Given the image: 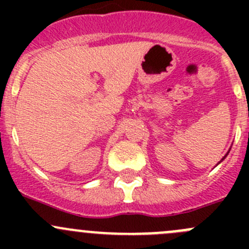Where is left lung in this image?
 <instances>
[{
  "mask_svg": "<svg viewBox=\"0 0 249 249\" xmlns=\"http://www.w3.org/2000/svg\"><path fill=\"white\" fill-rule=\"evenodd\" d=\"M227 155H228V154H227ZM227 155H225V157H227ZM225 157H224V158H223V159H225ZM223 159H222V160H223Z\"/></svg>",
  "mask_w": 249,
  "mask_h": 249,
  "instance_id": "left-lung-1",
  "label": "left lung"
}]
</instances>
